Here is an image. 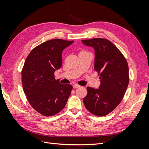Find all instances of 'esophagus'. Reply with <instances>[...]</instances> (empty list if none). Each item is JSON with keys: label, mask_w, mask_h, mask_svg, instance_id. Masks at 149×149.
Masks as SVG:
<instances>
[{"label": "esophagus", "mask_w": 149, "mask_h": 149, "mask_svg": "<svg viewBox=\"0 0 149 149\" xmlns=\"http://www.w3.org/2000/svg\"><path fill=\"white\" fill-rule=\"evenodd\" d=\"M80 87V85H78V84H74V85H73L74 88H79V87Z\"/></svg>", "instance_id": "obj_1"}]
</instances>
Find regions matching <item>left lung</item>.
I'll list each match as a JSON object with an SVG mask.
<instances>
[{
	"instance_id": "8db88e82",
	"label": "left lung",
	"mask_w": 149,
	"mask_h": 149,
	"mask_svg": "<svg viewBox=\"0 0 149 149\" xmlns=\"http://www.w3.org/2000/svg\"><path fill=\"white\" fill-rule=\"evenodd\" d=\"M81 41L95 49L94 68L101 80L98 89L87 87L84 103L95 116H106L118 106L126 93L129 81L127 62L118 47L107 39L93 38Z\"/></svg>"
}]
</instances>
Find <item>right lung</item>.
Instances as JSON below:
<instances>
[{
	"label": "right lung",
	"mask_w": 149,
	"mask_h": 149,
	"mask_svg": "<svg viewBox=\"0 0 149 149\" xmlns=\"http://www.w3.org/2000/svg\"><path fill=\"white\" fill-rule=\"evenodd\" d=\"M74 41L54 39L36 46L27 56L22 70L24 93L31 106L45 116H52L64 109L72 90L54 77L61 68L62 52Z\"/></svg>",
	"instance_id": "right-lung-1"
}]
</instances>
